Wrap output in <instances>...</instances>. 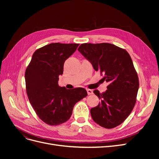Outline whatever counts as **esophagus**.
Returning a JSON list of instances; mask_svg holds the SVG:
<instances>
[{
	"mask_svg": "<svg viewBox=\"0 0 159 159\" xmlns=\"http://www.w3.org/2000/svg\"><path fill=\"white\" fill-rule=\"evenodd\" d=\"M87 92H88V95H91V94H93V90L90 89H87Z\"/></svg>",
	"mask_w": 159,
	"mask_h": 159,
	"instance_id": "obj_1",
	"label": "esophagus"
}]
</instances>
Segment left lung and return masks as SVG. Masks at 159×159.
<instances>
[{
    "mask_svg": "<svg viewBox=\"0 0 159 159\" xmlns=\"http://www.w3.org/2000/svg\"><path fill=\"white\" fill-rule=\"evenodd\" d=\"M78 51L95 71L103 74L102 80L108 83L105 92L93 91L100 102L91 109V117L106 129L119 125L133 109L139 86L131 56L125 50L109 43H85L80 46Z\"/></svg>",
    "mask_w": 159,
    "mask_h": 159,
    "instance_id": "obj_1",
    "label": "left lung"
}]
</instances>
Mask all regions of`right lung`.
Masks as SVG:
<instances>
[{"label":"right lung","instance_id":"1","mask_svg":"<svg viewBox=\"0 0 159 159\" xmlns=\"http://www.w3.org/2000/svg\"><path fill=\"white\" fill-rule=\"evenodd\" d=\"M79 44L52 43L36 50L25 71L28 99L39 118L50 125H58L70 118L75 104L85 98L84 88L68 89L58 85L65 61Z\"/></svg>","mask_w":159,"mask_h":159}]
</instances>
